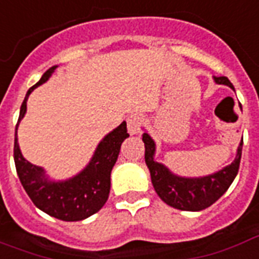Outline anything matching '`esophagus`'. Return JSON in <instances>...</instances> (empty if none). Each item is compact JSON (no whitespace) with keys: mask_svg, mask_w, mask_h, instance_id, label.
<instances>
[{"mask_svg":"<svg viewBox=\"0 0 259 259\" xmlns=\"http://www.w3.org/2000/svg\"><path fill=\"white\" fill-rule=\"evenodd\" d=\"M141 126H143V118L139 115H132L127 118V132L132 136L139 135Z\"/></svg>","mask_w":259,"mask_h":259,"instance_id":"1","label":"esophagus"}]
</instances>
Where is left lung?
Masks as SVG:
<instances>
[{
    "label": "left lung",
    "mask_w": 259,
    "mask_h": 259,
    "mask_svg": "<svg viewBox=\"0 0 259 259\" xmlns=\"http://www.w3.org/2000/svg\"><path fill=\"white\" fill-rule=\"evenodd\" d=\"M214 82L218 85L229 86L235 91L227 76H214ZM143 141L145 145V163L151 173L155 192L166 204L178 210L200 211L210 207L227 192L239 171L243 140L237 147L236 156L231 164L203 177H181L174 174L163 163L155 160L156 144L147 132L143 133Z\"/></svg>",
    "instance_id": "8db88e82"
}]
</instances>
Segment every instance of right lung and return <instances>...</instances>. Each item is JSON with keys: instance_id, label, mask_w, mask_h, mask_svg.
Wrapping results in <instances>:
<instances>
[{"instance_id": "1", "label": "right lung", "mask_w": 259, "mask_h": 259, "mask_svg": "<svg viewBox=\"0 0 259 259\" xmlns=\"http://www.w3.org/2000/svg\"><path fill=\"white\" fill-rule=\"evenodd\" d=\"M57 66L45 71L41 79L30 88L20 107V115L15 132L13 158L23 188L39 210L61 221H82L97 212L107 202L111 188V171L119 155L120 145L129 137L126 122L115 127L101 140L91 162L74 177L67 180H51L41 166L24 159L19 143L17 127L27 111V99L35 88L49 79Z\"/></svg>"}]
</instances>
